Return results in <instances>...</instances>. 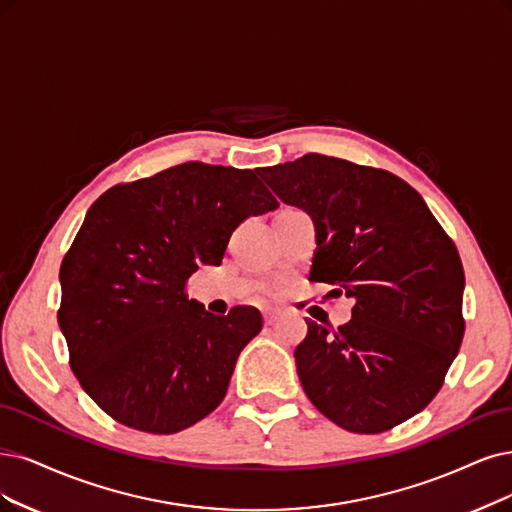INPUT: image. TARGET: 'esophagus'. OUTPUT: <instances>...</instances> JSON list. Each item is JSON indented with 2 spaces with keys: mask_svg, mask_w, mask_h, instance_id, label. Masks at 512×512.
Here are the masks:
<instances>
[{
  "mask_svg": "<svg viewBox=\"0 0 512 512\" xmlns=\"http://www.w3.org/2000/svg\"><path fill=\"white\" fill-rule=\"evenodd\" d=\"M276 318H278V314L276 312H263V323H266L268 327H272L274 323H276Z\"/></svg>",
  "mask_w": 512,
  "mask_h": 512,
  "instance_id": "34e87169",
  "label": "esophagus"
}]
</instances>
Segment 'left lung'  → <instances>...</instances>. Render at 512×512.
<instances>
[{
	"instance_id": "left-lung-1",
	"label": "left lung",
	"mask_w": 512,
	"mask_h": 512,
	"mask_svg": "<svg viewBox=\"0 0 512 512\" xmlns=\"http://www.w3.org/2000/svg\"><path fill=\"white\" fill-rule=\"evenodd\" d=\"M257 175L316 225L308 278L354 299L337 331L306 320L295 365L308 399L358 434L413 418L441 390L464 337L456 244L388 170L306 154Z\"/></svg>"
}]
</instances>
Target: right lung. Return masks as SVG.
Returning <instances> with one entry per match:
<instances>
[{
	"label": "right lung",
	"mask_w": 512,
	"mask_h": 512,
	"mask_svg": "<svg viewBox=\"0 0 512 512\" xmlns=\"http://www.w3.org/2000/svg\"><path fill=\"white\" fill-rule=\"evenodd\" d=\"M278 208L255 170L185 162L122 183L90 206L61 263L59 327L69 363L113 420L173 434L215 411L257 308L206 312L185 285L219 266L236 227Z\"/></svg>",
	"instance_id": "obj_1"
}]
</instances>
